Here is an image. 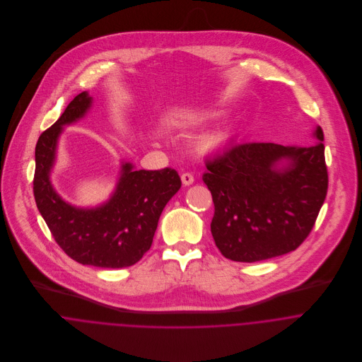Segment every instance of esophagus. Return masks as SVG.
<instances>
[{
  "label": "esophagus",
  "instance_id": "esophagus-1",
  "mask_svg": "<svg viewBox=\"0 0 362 362\" xmlns=\"http://www.w3.org/2000/svg\"><path fill=\"white\" fill-rule=\"evenodd\" d=\"M181 181H182L184 185H192L194 181H195L194 174H192V173H184V174L181 175Z\"/></svg>",
  "mask_w": 362,
  "mask_h": 362
}]
</instances>
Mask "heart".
<instances>
[{
    "label": "heart",
    "instance_id": "obj_1",
    "mask_svg": "<svg viewBox=\"0 0 362 362\" xmlns=\"http://www.w3.org/2000/svg\"><path fill=\"white\" fill-rule=\"evenodd\" d=\"M221 135H211V136H209L205 139V145L206 146H214V145H217V144H220L221 142Z\"/></svg>",
    "mask_w": 362,
    "mask_h": 362
}]
</instances>
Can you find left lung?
<instances>
[{"label": "left lung", "instance_id": "1", "mask_svg": "<svg viewBox=\"0 0 362 362\" xmlns=\"http://www.w3.org/2000/svg\"><path fill=\"white\" fill-rule=\"evenodd\" d=\"M315 136L320 142L310 148L235 142L206 158L202 180L214 204L210 230L223 257L252 263L305 241L329 182L320 127Z\"/></svg>", "mask_w": 362, "mask_h": 362}]
</instances>
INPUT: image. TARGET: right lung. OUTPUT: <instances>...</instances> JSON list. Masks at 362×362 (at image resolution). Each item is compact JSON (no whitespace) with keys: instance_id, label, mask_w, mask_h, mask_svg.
<instances>
[{"instance_id":"add662e5","label":"right lung","mask_w":362,"mask_h":362,"mask_svg":"<svg viewBox=\"0 0 362 362\" xmlns=\"http://www.w3.org/2000/svg\"><path fill=\"white\" fill-rule=\"evenodd\" d=\"M92 98L82 92L36 144L33 194L55 243L74 260L98 267H127L139 262L152 247L160 214L181 188L174 168L134 170L122 164L117 189L108 202L78 209L54 191L50 171L62 127L85 115Z\"/></svg>"}]
</instances>
